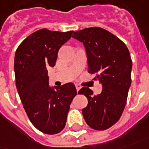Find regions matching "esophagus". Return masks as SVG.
I'll use <instances>...</instances> for the list:
<instances>
[{
  "label": "esophagus",
  "mask_w": 149,
  "mask_h": 149,
  "mask_svg": "<svg viewBox=\"0 0 149 149\" xmlns=\"http://www.w3.org/2000/svg\"><path fill=\"white\" fill-rule=\"evenodd\" d=\"M76 89H77V91L78 92L79 90L81 89V86L80 85H76Z\"/></svg>",
  "instance_id": "esophagus-1"
}]
</instances>
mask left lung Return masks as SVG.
Here are the masks:
<instances>
[{"label": "left lung", "mask_w": 149, "mask_h": 149, "mask_svg": "<svg viewBox=\"0 0 149 149\" xmlns=\"http://www.w3.org/2000/svg\"><path fill=\"white\" fill-rule=\"evenodd\" d=\"M73 38L86 48L88 72L102 85V92L93 95L88 87L79 95L86 96L84 119L92 129L104 130L117 122L125 109L131 84L132 60L125 43L104 28H88L73 33Z\"/></svg>", "instance_id": "1"}]
</instances>
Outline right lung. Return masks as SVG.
Segmentation results:
<instances>
[{"label":"right lung","instance_id":"obj_1","mask_svg":"<svg viewBox=\"0 0 149 149\" xmlns=\"http://www.w3.org/2000/svg\"><path fill=\"white\" fill-rule=\"evenodd\" d=\"M72 32L42 28L23 40L15 52V81L20 100L32 125L45 134L63 130L77 95L73 83L50 87L48 77V68L55 65L58 49Z\"/></svg>","mask_w":149,"mask_h":149}]
</instances>
